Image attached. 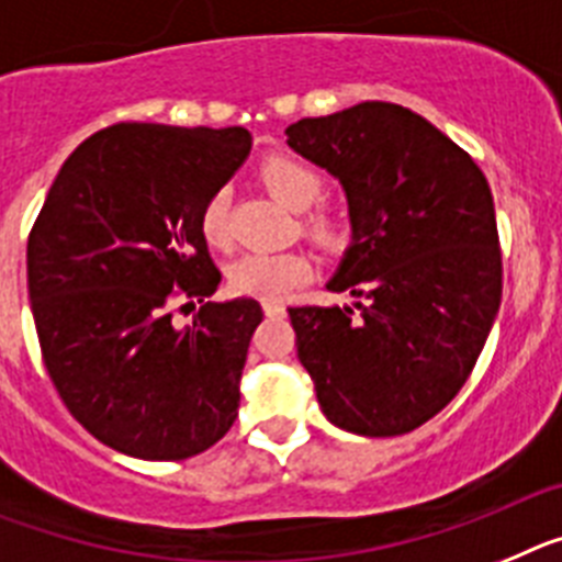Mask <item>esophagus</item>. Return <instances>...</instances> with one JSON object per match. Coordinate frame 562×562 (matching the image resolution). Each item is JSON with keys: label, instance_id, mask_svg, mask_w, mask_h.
Returning <instances> with one entry per match:
<instances>
[{"label": "esophagus", "instance_id": "esophagus-1", "mask_svg": "<svg viewBox=\"0 0 562 562\" xmlns=\"http://www.w3.org/2000/svg\"><path fill=\"white\" fill-rule=\"evenodd\" d=\"M262 311H266V316H282L285 314V305H282V302L266 300L262 302Z\"/></svg>", "mask_w": 562, "mask_h": 562}]
</instances>
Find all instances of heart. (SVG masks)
Returning <instances> with one entry per match:
<instances>
[{
  "label": "heart",
  "instance_id": "obj_1",
  "mask_svg": "<svg viewBox=\"0 0 562 562\" xmlns=\"http://www.w3.org/2000/svg\"><path fill=\"white\" fill-rule=\"evenodd\" d=\"M260 178L280 203L294 212H305L322 198L325 180L314 166L302 164L288 155H274L260 166ZM311 237L319 243H339L345 237V221L328 209H316L305 217ZM200 232L203 240L214 248L228 246V192L221 189L206 200L200 212ZM311 277V260L302 251H248L240 254L228 266V285L237 294L260 296V300H280L291 294L296 285Z\"/></svg>",
  "mask_w": 562,
  "mask_h": 562
}]
</instances>
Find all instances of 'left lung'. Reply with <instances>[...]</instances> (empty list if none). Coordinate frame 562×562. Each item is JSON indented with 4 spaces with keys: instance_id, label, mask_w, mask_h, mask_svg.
<instances>
[{
    "instance_id": "obj_1",
    "label": "left lung",
    "mask_w": 562,
    "mask_h": 562,
    "mask_svg": "<svg viewBox=\"0 0 562 562\" xmlns=\"http://www.w3.org/2000/svg\"><path fill=\"white\" fill-rule=\"evenodd\" d=\"M285 135L339 180L350 221L325 288L353 302L288 308L296 356L330 424L404 436L456 398L501 308L490 183L441 130L387 101L302 119Z\"/></svg>"
}]
</instances>
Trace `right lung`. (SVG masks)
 <instances>
[{"instance_id":"add662e5","label":"right lung","mask_w":562,"mask_h":562,"mask_svg":"<svg viewBox=\"0 0 562 562\" xmlns=\"http://www.w3.org/2000/svg\"><path fill=\"white\" fill-rule=\"evenodd\" d=\"M251 153L243 126L115 124L65 160L27 240V294L45 368L81 427L144 461L221 441L240 407L257 300L212 296L221 271L200 212Z\"/></svg>"}]
</instances>
